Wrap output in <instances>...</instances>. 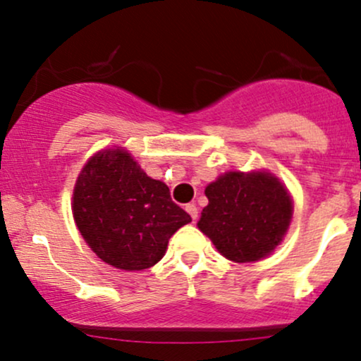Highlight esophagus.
Here are the masks:
<instances>
[{
    "label": "esophagus",
    "mask_w": 361,
    "mask_h": 361,
    "mask_svg": "<svg viewBox=\"0 0 361 361\" xmlns=\"http://www.w3.org/2000/svg\"><path fill=\"white\" fill-rule=\"evenodd\" d=\"M185 209H186V212L192 215L193 222L197 221V219H198V209H197V205H195V204H188V205L185 207Z\"/></svg>",
    "instance_id": "34e87169"
}]
</instances>
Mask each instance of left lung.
<instances>
[{"instance_id":"obj_1","label":"left lung","mask_w":361,"mask_h":361,"mask_svg":"<svg viewBox=\"0 0 361 361\" xmlns=\"http://www.w3.org/2000/svg\"><path fill=\"white\" fill-rule=\"evenodd\" d=\"M209 205L198 229L235 263L258 261L279 246L292 217V200L270 173H226L205 188Z\"/></svg>"}]
</instances>
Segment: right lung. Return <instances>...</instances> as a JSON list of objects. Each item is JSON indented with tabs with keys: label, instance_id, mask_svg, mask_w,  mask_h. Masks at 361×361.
<instances>
[{
	"label": "right lung",
	"instance_id": "add662e5",
	"mask_svg": "<svg viewBox=\"0 0 361 361\" xmlns=\"http://www.w3.org/2000/svg\"><path fill=\"white\" fill-rule=\"evenodd\" d=\"M78 229L97 256L120 270H146L168 241L192 221L123 149L98 152L82 168L73 193Z\"/></svg>",
	"mask_w": 361,
	"mask_h": 361
}]
</instances>
